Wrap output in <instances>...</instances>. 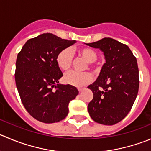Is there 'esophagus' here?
I'll return each instance as SVG.
<instances>
[{"label":"esophagus","instance_id":"esophagus-1","mask_svg":"<svg viewBox=\"0 0 151 151\" xmlns=\"http://www.w3.org/2000/svg\"><path fill=\"white\" fill-rule=\"evenodd\" d=\"M84 88H78V91H79V92H80H80H82V91H83V90H84Z\"/></svg>","mask_w":151,"mask_h":151}]
</instances>
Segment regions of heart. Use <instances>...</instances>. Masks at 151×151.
Wrapping results in <instances>:
<instances>
[{"mask_svg": "<svg viewBox=\"0 0 151 151\" xmlns=\"http://www.w3.org/2000/svg\"><path fill=\"white\" fill-rule=\"evenodd\" d=\"M77 54L80 57L87 61L86 68L89 67L95 71L99 69L98 64L95 63V60L97 59V53L96 51L89 47H84L79 49ZM56 63L61 70L67 71L71 67L72 63V54L70 49H65L59 52L56 57ZM92 74L88 71L86 72H77L75 71H71L65 73L63 76V81L66 84L76 87H81L86 86L91 82Z\"/></svg>", "mask_w": 151, "mask_h": 151, "instance_id": "b5f03b06", "label": "heart"}]
</instances>
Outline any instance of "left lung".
Here are the masks:
<instances>
[{
    "mask_svg": "<svg viewBox=\"0 0 151 151\" xmlns=\"http://www.w3.org/2000/svg\"><path fill=\"white\" fill-rule=\"evenodd\" d=\"M86 45L100 49L105 59L98 78L88 86L93 94L89 115L99 124L114 125L130 112L138 93L137 58L127 45L110 37Z\"/></svg>",
    "mask_w": 151,
    "mask_h": 151,
    "instance_id": "left-lung-1",
    "label": "left lung"
}]
</instances>
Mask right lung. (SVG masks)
<instances>
[{
	"mask_svg": "<svg viewBox=\"0 0 151 151\" xmlns=\"http://www.w3.org/2000/svg\"><path fill=\"white\" fill-rule=\"evenodd\" d=\"M75 43L44 33L27 40L17 55L16 86L23 106L37 120L54 123L65 119L68 104L79 93L74 86L59 84L63 73L56 63L59 52Z\"/></svg>",
	"mask_w": 151,
	"mask_h": 151,
	"instance_id": "1",
	"label": "right lung"
}]
</instances>
